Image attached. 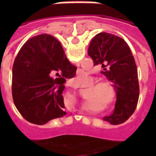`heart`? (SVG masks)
<instances>
[{"mask_svg": "<svg viewBox=\"0 0 156 156\" xmlns=\"http://www.w3.org/2000/svg\"><path fill=\"white\" fill-rule=\"evenodd\" d=\"M88 75L85 72H81L74 78L78 82L79 84H84L88 81ZM95 83V80L92 79V83ZM87 89L88 91V98L97 100L99 103H105L108 107H111L116 102L117 94L114 85L110 82L104 81L97 83L92 86H88Z\"/></svg>", "mask_w": 156, "mask_h": 156, "instance_id": "b5f03b06", "label": "heart"}]
</instances>
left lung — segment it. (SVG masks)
<instances>
[{"label":"left lung","mask_w":156,"mask_h":156,"mask_svg":"<svg viewBox=\"0 0 156 156\" xmlns=\"http://www.w3.org/2000/svg\"><path fill=\"white\" fill-rule=\"evenodd\" d=\"M94 64L101 65L102 73L114 83L117 101L114 114L105 119L110 124H122L134 114L140 88L134 58L124 39L108 32H100L90 42L88 51Z\"/></svg>","instance_id":"1"}]
</instances>
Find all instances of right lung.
<instances>
[{
    "label": "right lung",
    "instance_id": "obj_1",
    "mask_svg": "<svg viewBox=\"0 0 156 156\" xmlns=\"http://www.w3.org/2000/svg\"><path fill=\"white\" fill-rule=\"evenodd\" d=\"M76 69L54 37L41 34L26 41L12 68V98L22 117L38 125L63 117L64 83Z\"/></svg>",
    "mask_w": 156,
    "mask_h": 156
}]
</instances>
